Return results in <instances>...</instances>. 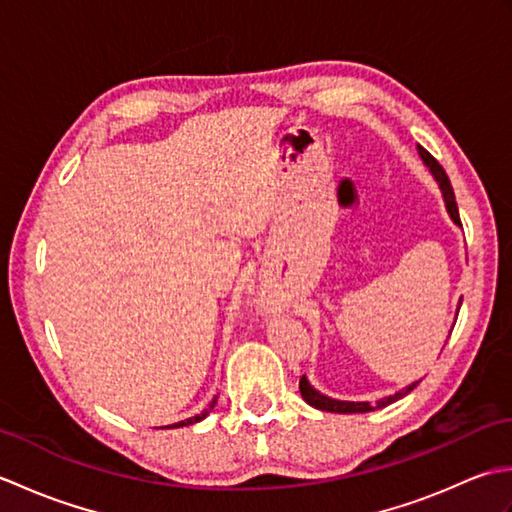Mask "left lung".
Listing matches in <instances>:
<instances>
[{
  "mask_svg": "<svg viewBox=\"0 0 512 512\" xmlns=\"http://www.w3.org/2000/svg\"><path fill=\"white\" fill-rule=\"evenodd\" d=\"M418 154H420V158H422L424 165L429 167L431 176L436 178V182L440 184L442 198H444V204H447V211H449V215H451V220H453L455 224H458V226H462V222H460V211H458V202H455V193H453V187H451V182H449L447 171H444L440 162H438L436 158H433L427 149L420 147V145H418ZM460 306H462V301H460ZM458 310H460V308H458ZM418 383H420V380H416V383H411V385H409V387H405V389L396 391V394H391V396H385V398L376 400L374 405H369V402L334 400V398H330V396H323V394H319V391L314 389V387L308 383V378H306V376H301V380H299V391H301V398L306 400L308 405H310V407H314V409L330 411V413H365V411L383 409V407L391 405V402L400 400L402 396H407L409 391H411L413 387H416Z\"/></svg>",
  "mask_w": 512,
  "mask_h": 512,
  "instance_id": "8db88e82",
  "label": "left lung"
}]
</instances>
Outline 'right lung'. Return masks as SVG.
<instances>
[{
    "label": "right lung",
    "instance_id": "add662e5",
    "mask_svg": "<svg viewBox=\"0 0 512 512\" xmlns=\"http://www.w3.org/2000/svg\"><path fill=\"white\" fill-rule=\"evenodd\" d=\"M215 400L217 398H213V402L209 407H206L202 413H198V416H193V418H187V420H182V422H176V424H169L167 429H176V427H189V424H193V422H200V420H204L206 416H209V411L215 407Z\"/></svg>",
    "mask_w": 512,
    "mask_h": 512
}]
</instances>
